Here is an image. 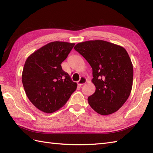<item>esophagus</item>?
I'll return each instance as SVG.
<instances>
[{
  "instance_id": "1",
  "label": "esophagus",
  "mask_w": 153,
  "mask_h": 153,
  "mask_svg": "<svg viewBox=\"0 0 153 153\" xmlns=\"http://www.w3.org/2000/svg\"><path fill=\"white\" fill-rule=\"evenodd\" d=\"M87 82V79L85 77H81L80 79L77 82V84H78L79 86H82L83 84H85Z\"/></svg>"
}]
</instances>
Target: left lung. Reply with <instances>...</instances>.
<instances>
[{"label": "left lung", "instance_id": "1", "mask_svg": "<svg viewBox=\"0 0 153 153\" xmlns=\"http://www.w3.org/2000/svg\"><path fill=\"white\" fill-rule=\"evenodd\" d=\"M74 49L93 69L96 89L87 99L91 107L104 116L116 112L128 100L133 85L134 68L126 50L102 40L82 42Z\"/></svg>", "mask_w": 153, "mask_h": 153}]
</instances>
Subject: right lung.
<instances>
[{
  "label": "right lung",
  "mask_w": 153,
  "mask_h": 153,
  "mask_svg": "<svg viewBox=\"0 0 153 153\" xmlns=\"http://www.w3.org/2000/svg\"><path fill=\"white\" fill-rule=\"evenodd\" d=\"M75 45L54 41L28 56L22 71L23 86L29 100L37 108L53 113L67 102L77 88L61 64Z\"/></svg>",
  "instance_id": "right-lung-1"
}]
</instances>
